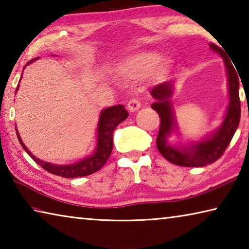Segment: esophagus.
Masks as SVG:
<instances>
[{
    "label": "esophagus",
    "mask_w": 249,
    "mask_h": 249,
    "mask_svg": "<svg viewBox=\"0 0 249 249\" xmlns=\"http://www.w3.org/2000/svg\"><path fill=\"white\" fill-rule=\"evenodd\" d=\"M142 104H141V101L138 99H130L129 102L127 104V107L130 112H135L137 111L138 108H141Z\"/></svg>",
    "instance_id": "1"
}]
</instances>
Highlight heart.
I'll list each match as a JSON object with an SVG mask.
<instances>
[{
    "label": "heart",
    "instance_id": "obj_1",
    "mask_svg": "<svg viewBox=\"0 0 249 249\" xmlns=\"http://www.w3.org/2000/svg\"><path fill=\"white\" fill-rule=\"evenodd\" d=\"M160 56L157 53H142L130 58L126 65V72L132 77H142L158 64Z\"/></svg>",
    "mask_w": 249,
    "mask_h": 249
}]
</instances>
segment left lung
Wrapping results in <instances>:
<instances>
[{
  "mask_svg": "<svg viewBox=\"0 0 249 249\" xmlns=\"http://www.w3.org/2000/svg\"><path fill=\"white\" fill-rule=\"evenodd\" d=\"M211 49L218 53L224 59L227 75H229V92L230 103L227 107L224 122L212 136L206 138L197 144L190 147L176 148L168 144L167 138L169 137L172 129L176 128V120L172 112L170 96L174 89V82H163L156 86L150 94L156 100L151 104V108L158 113L160 117L159 133L156 140L159 153L175 165L182 167H203L215 162L224 154L227 146L233 138L241 120V101H239V81L238 74L231 64V59L215 44H210Z\"/></svg>",
  "mask_w": 249,
  "mask_h": 249,
  "instance_id": "left-lung-1",
  "label": "left lung"
}]
</instances>
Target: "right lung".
Returning <instances> with one entry per match:
<instances>
[{
  "instance_id": "1",
  "label": "right lung",
  "mask_w": 249,
  "mask_h": 249,
  "mask_svg": "<svg viewBox=\"0 0 249 249\" xmlns=\"http://www.w3.org/2000/svg\"><path fill=\"white\" fill-rule=\"evenodd\" d=\"M34 60H36V58L29 61L28 64H31ZM127 117L128 112L126 111L124 108V105L122 104L103 109L101 112L98 123V144H96L94 154L86 159H82L81 161L71 163V165H53V163L46 162L36 158L27 149V147L24 145L18 130H16V135H18V141L20 145L23 146L25 151L35 160V162L38 163L41 168H44L46 171L59 177H64V178H78V177H86L94 174V172L100 170L107 163L113 149V130L115 129L117 125L127 119Z\"/></svg>"
}]
</instances>
